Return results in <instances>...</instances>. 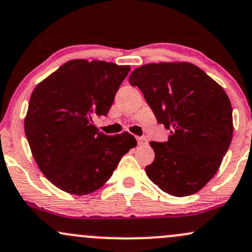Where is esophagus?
<instances>
[{"label": "esophagus", "mask_w": 252, "mask_h": 252, "mask_svg": "<svg viewBox=\"0 0 252 252\" xmlns=\"http://www.w3.org/2000/svg\"><path fill=\"white\" fill-rule=\"evenodd\" d=\"M136 140H137V143H139L140 146H145V145H147V140L145 139V137H136Z\"/></svg>", "instance_id": "esophagus-1"}]
</instances>
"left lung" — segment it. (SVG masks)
Listing matches in <instances>:
<instances>
[{"mask_svg":"<svg viewBox=\"0 0 252 252\" xmlns=\"http://www.w3.org/2000/svg\"><path fill=\"white\" fill-rule=\"evenodd\" d=\"M145 95L158 123L171 135L154 142L148 178L177 197L192 195L219 170L233 135L232 106L223 88L189 62L149 63L129 76Z\"/></svg>","mask_w":252,"mask_h":252,"instance_id":"8db88e82","label":"left lung"}]
</instances>
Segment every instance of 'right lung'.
<instances>
[{
    "mask_svg": "<svg viewBox=\"0 0 252 252\" xmlns=\"http://www.w3.org/2000/svg\"><path fill=\"white\" fill-rule=\"evenodd\" d=\"M129 65L71 60L35 86L25 134L43 175L68 193L87 195L109 181L137 145L129 132L107 136L93 123L106 116Z\"/></svg>",
    "mask_w": 252,
    "mask_h": 252,
    "instance_id": "1",
    "label": "right lung"
}]
</instances>
